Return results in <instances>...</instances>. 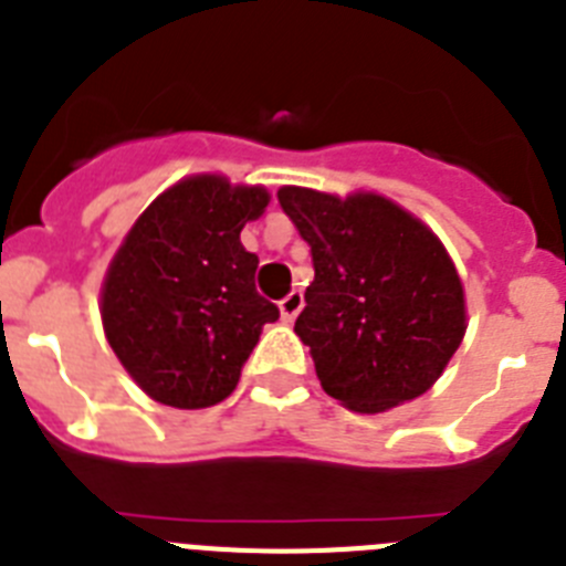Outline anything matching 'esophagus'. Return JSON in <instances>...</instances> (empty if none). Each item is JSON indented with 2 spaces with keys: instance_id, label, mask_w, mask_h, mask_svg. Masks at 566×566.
Returning a JSON list of instances; mask_svg holds the SVG:
<instances>
[{
  "instance_id": "1",
  "label": "esophagus",
  "mask_w": 566,
  "mask_h": 566,
  "mask_svg": "<svg viewBox=\"0 0 566 566\" xmlns=\"http://www.w3.org/2000/svg\"><path fill=\"white\" fill-rule=\"evenodd\" d=\"M300 308H303V294L300 292H292L280 300V314H283V319H286V323H292V319L297 317Z\"/></svg>"
}]
</instances>
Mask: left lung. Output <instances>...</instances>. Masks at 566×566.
Returning a JSON list of instances; mask_svg holds the SVG:
<instances>
[{
    "instance_id": "left-lung-1",
    "label": "left lung",
    "mask_w": 566,
    "mask_h": 566,
    "mask_svg": "<svg viewBox=\"0 0 566 566\" xmlns=\"http://www.w3.org/2000/svg\"><path fill=\"white\" fill-rule=\"evenodd\" d=\"M312 247L314 280L294 332L323 391L357 413L422 397L468 328L464 292L442 240L394 201L280 187Z\"/></svg>"
}]
</instances>
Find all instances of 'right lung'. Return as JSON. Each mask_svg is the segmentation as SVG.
Instances as JSON below:
<instances>
[{
    "label": "right lung",
    "mask_w": 566,
    "mask_h": 566,
    "mask_svg": "<svg viewBox=\"0 0 566 566\" xmlns=\"http://www.w3.org/2000/svg\"><path fill=\"white\" fill-rule=\"evenodd\" d=\"M266 203L263 187L192 175L158 195L115 252L104 334L155 402L187 411L223 402L263 326L280 317L254 289L258 254L240 243Z\"/></svg>",
    "instance_id": "obj_1"
}]
</instances>
